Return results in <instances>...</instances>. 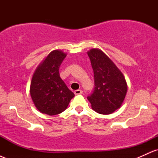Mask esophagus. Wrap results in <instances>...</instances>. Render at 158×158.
Returning a JSON list of instances; mask_svg holds the SVG:
<instances>
[{
    "label": "esophagus",
    "instance_id": "1",
    "mask_svg": "<svg viewBox=\"0 0 158 158\" xmlns=\"http://www.w3.org/2000/svg\"><path fill=\"white\" fill-rule=\"evenodd\" d=\"M82 90H76L75 91H74V94H76V95H79V94H82Z\"/></svg>",
    "mask_w": 158,
    "mask_h": 158
}]
</instances>
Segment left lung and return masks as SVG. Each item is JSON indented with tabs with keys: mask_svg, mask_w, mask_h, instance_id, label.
<instances>
[{
	"mask_svg": "<svg viewBox=\"0 0 158 158\" xmlns=\"http://www.w3.org/2000/svg\"><path fill=\"white\" fill-rule=\"evenodd\" d=\"M88 55L94 70V88L87 99L97 113H113L121 106L126 95L124 76L102 50L92 49Z\"/></svg>",
	"mask_w": 158,
	"mask_h": 158,
	"instance_id": "left-lung-1",
	"label": "left lung"
}]
</instances>
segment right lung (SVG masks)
I'll use <instances>...</instances> for the list:
<instances>
[{
	"label": "right lung",
	"instance_id": "add662e5",
	"mask_svg": "<svg viewBox=\"0 0 158 158\" xmlns=\"http://www.w3.org/2000/svg\"><path fill=\"white\" fill-rule=\"evenodd\" d=\"M66 56L61 50H53L32 76L30 95L41 113L50 116L61 113L75 96L59 75V68Z\"/></svg>",
	"mask_w": 158,
	"mask_h": 158
}]
</instances>
